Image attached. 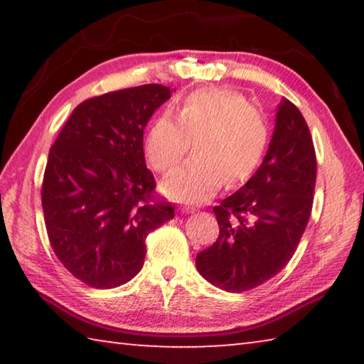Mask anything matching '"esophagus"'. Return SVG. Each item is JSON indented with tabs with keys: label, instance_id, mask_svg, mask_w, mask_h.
<instances>
[{
	"label": "esophagus",
	"instance_id": "34e87169",
	"mask_svg": "<svg viewBox=\"0 0 364 364\" xmlns=\"http://www.w3.org/2000/svg\"><path fill=\"white\" fill-rule=\"evenodd\" d=\"M180 212L181 213H194L196 210H194V208H189V207H181Z\"/></svg>",
	"mask_w": 364,
	"mask_h": 364
}]
</instances>
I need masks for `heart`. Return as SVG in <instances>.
<instances>
[{
    "instance_id": "obj_1",
    "label": "heart",
    "mask_w": 364,
    "mask_h": 364,
    "mask_svg": "<svg viewBox=\"0 0 364 364\" xmlns=\"http://www.w3.org/2000/svg\"><path fill=\"white\" fill-rule=\"evenodd\" d=\"M268 123L237 91L205 88L189 95L171 115H160L146 136V156L157 171L181 164L194 143V159L164 181L171 199L199 204L225 180L241 183L254 173L268 146Z\"/></svg>"
}]
</instances>
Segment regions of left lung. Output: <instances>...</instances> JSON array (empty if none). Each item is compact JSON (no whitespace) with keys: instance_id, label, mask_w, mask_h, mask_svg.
Here are the masks:
<instances>
[{"instance_id":"obj_1","label":"left lung","mask_w":364,"mask_h":364,"mask_svg":"<svg viewBox=\"0 0 364 364\" xmlns=\"http://www.w3.org/2000/svg\"><path fill=\"white\" fill-rule=\"evenodd\" d=\"M316 156L308 125L282 97L267 156L244 186L213 207L217 242L196 257L197 271L226 292H244L291 260L311 215Z\"/></svg>"}]
</instances>
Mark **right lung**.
Returning <instances> with one entry per match:
<instances>
[{"label": "right lung", "instance_id": "obj_1", "mask_svg": "<svg viewBox=\"0 0 364 364\" xmlns=\"http://www.w3.org/2000/svg\"><path fill=\"white\" fill-rule=\"evenodd\" d=\"M170 96L168 86L141 85L86 100L49 149L41 188L49 242L91 287L133 279L147 234L175 217L168 202H154L143 149L147 122Z\"/></svg>", "mask_w": 364, "mask_h": 364}]
</instances>
